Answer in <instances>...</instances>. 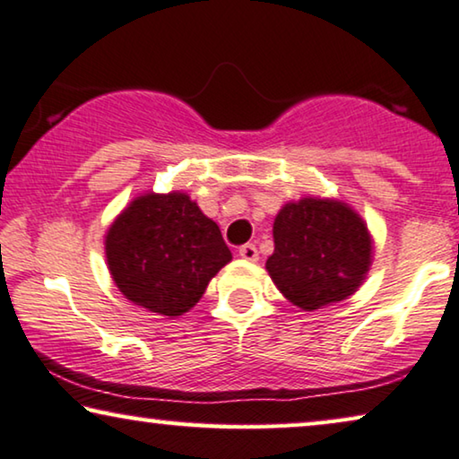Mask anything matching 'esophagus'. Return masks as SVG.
<instances>
[{
	"label": "esophagus",
	"mask_w": 459,
	"mask_h": 459,
	"mask_svg": "<svg viewBox=\"0 0 459 459\" xmlns=\"http://www.w3.org/2000/svg\"><path fill=\"white\" fill-rule=\"evenodd\" d=\"M238 255H240L244 261H258V250L255 244H244L240 246V250H238Z\"/></svg>",
	"instance_id": "34e87169"
}]
</instances>
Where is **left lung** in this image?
I'll use <instances>...</instances> for the list:
<instances>
[{
	"label": "left lung",
	"instance_id": "1",
	"mask_svg": "<svg viewBox=\"0 0 459 459\" xmlns=\"http://www.w3.org/2000/svg\"><path fill=\"white\" fill-rule=\"evenodd\" d=\"M267 271L279 291L304 310L354 294L370 264L367 225L337 201L304 198L279 211Z\"/></svg>",
	"mask_w": 459,
	"mask_h": 459
}]
</instances>
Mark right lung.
<instances>
[{
  "instance_id": "right-lung-1",
  "label": "right lung",
  "mask_w": 459,
  "mask_h": 459,
  "mask_svg": "<svg viewBox=\"0 0 459 459\" xmlns=\"http://www.w3.org/2000/svg\"><path fill=\"white\" fill-rule=\"evenodd\" d=\"M105 252L119 291L165 316L195 307L231 261L217 223L182 192L136 198L109 228Z\"/></svg>"
}]
</instances>
